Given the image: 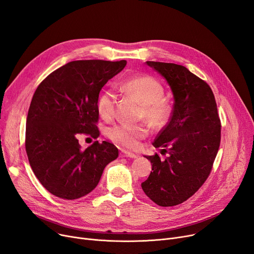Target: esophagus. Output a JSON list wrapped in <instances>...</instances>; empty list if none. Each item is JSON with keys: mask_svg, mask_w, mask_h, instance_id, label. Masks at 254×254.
I'll return each mask as SVG.
<instances>
[{"mask_svg": "<svg viewBox=\"0 0 254 254\" xmlns=\"http://www.w3.org/2000/svg\"><path fill=\"white\" fill-rule=\"evenodd\" d=\"M120 156L122 157H129V158H136L138 155L137 154H134L131 152H128L127 150H122V152H120Z\"/></svg>", "mask_w": 254, "mask_h": 254, "instance_id": "1", "label": "esophagus"}]
</instances>
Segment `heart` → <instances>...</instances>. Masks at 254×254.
<instances>
[{
  "instance_id": "heart-1",
  "label": "heart",
  "mask_w": 254,
  "mask_h": 254,
  "mask_svg": "<svg viewBox=\"0 0 254 254\" xmlns=\"http://www.w3.org/2000/svg\"><path fill=\"white\" fill-rule=\"evenodd\" d=\"M120 88L127 95L136 98L141 103L138 119L144 120L153 129H161L168 124L172 107L164 96V86L158 80L150 75H141L126 79ZM116 95L106 89L101 92L97 101V109L104 119L114 116ZM148 127L140 125H115L108 127L106 135L112 142L127 149L137 148L141 140L147 137Z\"/></svg>"
}]
</instances>
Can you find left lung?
<instances>
[{
  "mask_svg": "<svg viewBox=\"0 0 254 254\" xmlns=\"http://www.w3.org/2000/svg\"><path fill=\"white\" fill-rule=\"evenodd\" d=\"M166 78L174 95L172 115L152 143L159 155L146 156L153 172L141 186L156 205L176 206L205 183L220 145L221 123L209 84L181 64L146 62Z\"/></svg>",
  "mask_w": 254,
  "mask_h": 254,
  "instance_id": "left-lung-1",
  "label": "left lung"
}]
</instances>
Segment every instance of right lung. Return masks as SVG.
<instances>
[{"label":"right lung","mask_w":254,"mask_h":254,"mask_svg":"<svg viewBox=\"0 0 254 254\" xmlns=\"http://www.w3.org/2000/svg\"><path fill=\"white\" fill-rule=\"evenodd\" d=\"M127 61H74L37 87L26 117L25 151L34 174L53 195L76 199L96 189L105 167L118 157L109 142L81 149L78 136H100L97 101Z\"/></svg>","instance_id":"right-lung-1"}]
</instances>
